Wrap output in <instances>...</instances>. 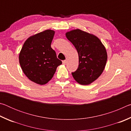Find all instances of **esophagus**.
<instances>
[{"label":"esophagus","instance_id":"obj_1","mask_svg":"<svg viewBox=\"0 0 131 131\" xmlns=\"http://www.w3.org/2000/svg\"><path fill=\"white\" fill-rule=\"evenodd\" d=\"M66 60H64L62 61V63L63 65H66Z\"/></svg>","mask_w":131,"mask_h":131}]
</instances>
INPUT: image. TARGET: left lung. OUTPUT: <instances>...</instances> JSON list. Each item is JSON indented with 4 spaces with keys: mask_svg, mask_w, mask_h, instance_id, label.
<instances>
[{
    "mask_svg": "<svg viewBox=\"0 0 131 131\" xmlns=\"http://www.w3.org/2000/svg\"><path fill=\"white\" fill-rule=\"evenodd\" d=\"M67 39L73 44L79 54V64L72 76L77 83L88 85L102 73L107 59L105 46L94 35L80 29L66 34Z\"/></svg>",
    "mask_w": 131,
    "mask_h": 131,
    "instance_id": "obj_1",
    "label": "left lung"
}]
</instances>
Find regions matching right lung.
Returning <instances> with one entry per match:
<instances>
[{
  "instance_id": "right-lung-1",
  "label": "right lung",
  "mask_w": 131,
  "mask_h": 131,
  "mask_svg": "<svg viewBox=\"0 0 131 131\" xmlns=\"http://www.w3.org/2000/svg\"><path fill=\"white\" fill-rule=\"evenodd\" d=\"M55 32L46 30L30 36L24 43L19 61L24 74L35 83H47L62 64L56 52L51 47Z\"/></svg>"
}]
</instances>
